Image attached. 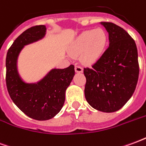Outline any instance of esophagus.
I'll return each mask as SVG.
<instances>
[{
    "mask_svg": "<svg viewBox=\"0 0 146 146\" xmlns=\"http://www.w3.org/2000/svg\"><path fill=\"white\" fill-rule=\"evenodd\" d=\"M75 71H76V73H82L83 68L81 66H80L79 65L76 64V66H75Z\"/></svg>",
    "mask_w": 146,
    "mask_h": 146,
    "instance_id": "obj_1",
    "label": "esophagus"
}]
</instances>
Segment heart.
<instances>
[{"instance_id": "1", "label": "heart", "mask_w": 146, "mask_h": 146, "mask_svg": "<svg viewBox=\"0 0 146 146\" xmlns=\"http://www.w3.org/2000/svg\"><path fill=\"white\" fill-rule=\"evenodd\" d=\"M108 42L107 33L101 28L84 31L77 36L70 48V54L79 55L84 62L94 63L102 57Z\"/></svg>"}]
</instances>
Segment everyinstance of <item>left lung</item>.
<instances>
[{"mask_svg": "<svg viewBox=\"0 0 146 146\" xmlns=\"http://www.w3.org/2000/svg\"><path fill=\"white\" fill-rule=\"evenodd\" d=\"M110 46L90 68H84V95L95 110L113 113L124 106L135 92L139 74L138 50L128 33L116 24L102 22Z\"/></svg>", "mask_w": 146, "mask_h": 146, "instance_id": "8db88e82", "label": "left lung"}]
</instances>
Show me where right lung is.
Returning <instances> with one entry per match:
<instances>
[{
	"instance_id": "right-lung-1",
	"label": "right lung",
	"mask_w": 146,
	"mask_h": 146,
	"mask_svg": "<svg viewBox=\"0 0 146 146\" xmlns=\"http://www.w3.org/2000/svg\"><path fill=\"white\" fill-rule=\"evenodd\" d=\"M46 27L36 26L15 39L6 56V85L11 100L27 116L36 120H47L60 112L66 91L75 75L74 66L52 69L36 83H27L18 71V58L24 46L38 41L46 34Z\"/></svg>"
}]
</instances>
